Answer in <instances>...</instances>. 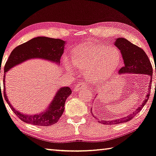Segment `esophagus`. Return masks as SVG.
<instances>
[{
	"instance_id": "34e87169",
	"label": "esophagus",
	"mask_w": 156,
	"mask_h": 156,
	"mask_svg": "<svg viewBox=\"0 0 156 156\" xmlns=\"http://www.w3.org/2000/svg\"><path fill=\"white\" fill-rule=\"evenodd\" d=\"M87 85L85 84L84 83H80V84H78L77 85H76V87H74V91L76 92V93H77V92L80 91L81 89L83 88H87Z\"/></svg>"
}]
</instances>
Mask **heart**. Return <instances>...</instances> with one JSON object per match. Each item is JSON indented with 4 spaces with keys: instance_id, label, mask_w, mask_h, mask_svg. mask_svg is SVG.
<instances>
[{
    "instance_id": "obj_1",
    "label": "heart",
    "mask_w": 156,
    "mask_h": 156,
    "mask_svg": "<svg viewBox=\"0 0 156 156\" xmlns=\"http://www.w3.org/2000/svg\"><path fill=\"white\" fill-rule=\"evenodd\" d=\"M120 58L119 50L113 46L89 44L78 48L72 55L71 61L65 58L64 66L71 73H74L76 69L85 71L89 78H105L113 73Z\"/></svg>"
}]
</instances>
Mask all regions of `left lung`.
I'll return each instance as SVG.
<instances>
[{"label": "left lung", "mask_w": 156, "mask_h": 156, "mask_svg": "<svg viewBox=\"0 0 156 156\" xmlns=\"http://www.w3.org/2000/svg\"><path fill=\"white\" fill-rule=\"evenodd\" d=\"M115 44L121 51L124 63V66L120 69L119 73L120 74L131 73L149 75L151 76L149 87H151V83H152V79L151 78H152L153 75V67L148 56L146 55L144 50L124 38H117L116 39ZM149 88H151V87H149ZM149 93L146 95V98L144 100L142 105H140V107H138L135 112L126 116V117L119 118L117 119L111 120V121L104 120V121H102V124L107 125L118 124L132 119L134 117V116L136 115L141 110L144 105L146 104L147 101L149 99V96H150ZM90 112H92V110Z\"/></svg>", "instance_id": "obj_1"}]
</instances>
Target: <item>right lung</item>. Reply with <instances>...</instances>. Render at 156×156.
I'll return each instance as SVG.
<instances>
[{"instance_id": "1", "label": "right lung", "mask_w": 156, "mask_h": 156, "mask_svg": "<svg viewBox=\"0 0 156 156\" xmlns=\"http://www.w3.org/2000/svg\"><path fill=\"white\" fill-rule=\"evenodd\" d=\"M65 43V41L60 39L37 37L15 48L9 56L4 68V98L13 112L24 122L36 126H51L56 124L63 115L65 102L71 94V90L69 87H61L56 92L55 97L46 110H43L37 115H24L15 109L8 99L5 87L6 73L11 68L32 58L44 59L59 64L61 57L64 50Z\"/></svg>"}]
</instances>
